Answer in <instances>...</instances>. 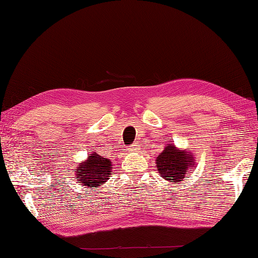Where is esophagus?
Listing matches in <instances>:
<instances>
[{"label": "esophagus", "instance_id": "obj_1", "mask_svg": "<svg viewBox=\"0 0 258 258\" xmlns=\"http://www.w3.org/2000/svg\"><path fill=\"white\" fill-rule=\"evenodd\" d=\"M139 150H140V146H139L138 144H136V143H134V144L128 146V151H130V152H136V151H139Z\"/></svg>", "mask_w": 258, "mask_h": 258}]
</instances>
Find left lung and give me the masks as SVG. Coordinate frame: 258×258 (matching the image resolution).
I'll return each instance as SVG.
<instances>
[{
	"label": "left lung",
	"mask_w": 258,
	"mask_h": 258,
	"mask_svg": "<svg viewBox=\"0 0 258 258\" xmlns=\"http://www.w3.org/2000/svg\"><path fill=\"white\" fill-rule=\"evenodd\" d=\"M193 155L189 152L177 150L172 143L165 147L156 158V166L161 177L169 182L178 183L183 180L188 167L194 165Z\"/></svg>",
	"instance_id": "obj_1"
}]
</instances>
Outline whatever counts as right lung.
I'll use <instances>...</instances> for the list:
<instances>
[{
  "label": "right lung",
  "instance_id": "1",
  "mask_svg": "<svg viewBox=\"0 0 258 258\" xmlns=\"http://www.w3.org/2000/svg\"><path fill=\"white\" fill-rule=\"evenodd\" d=\"M111 161L100 156L97 153H93L89 160L82 163L74 172H76V178H79V183L93 188L106 182L111 174Z\"/></svg>",
  "mask_w": 258,
  "mask_h": 258
}]
</instances>
